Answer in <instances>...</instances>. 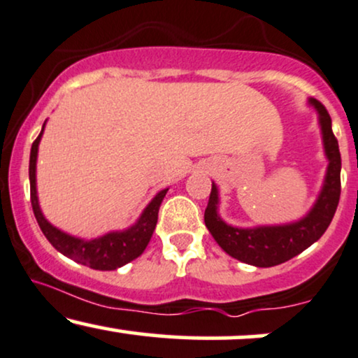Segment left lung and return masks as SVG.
I'll use <instances>...</instances> for the list:
<instances>
[{
    "label": "left lung",
    "mask_w": 358,
    "mask_h": 358,
    "mask_svg": "<svg viewBox=\"0 0 358 358\" xmlns=\"http://www.w3.org/2000/svg\"><path fill=\"white\" fill-rule=\"evenodd\" d=\"M308 105L317 111L322 145L329 165L320 193L305 217L280 225L234 227L223 220L218 213L220 192L217 183L212 182V193L205 210V225L223 252L243 264L266 268L296 257L325 234L337 210L340 200V170H342L338 141L331 131V120L325 106L315 98H308Z\"/></svg>",
    "instance_id": "8db88e82"
}]
</instances>
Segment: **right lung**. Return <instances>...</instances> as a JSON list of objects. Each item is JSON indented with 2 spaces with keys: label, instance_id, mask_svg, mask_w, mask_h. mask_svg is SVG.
Here are the masks:
<instances>
[{
  "label": "right lung",
  "instance_id": "add662e5",
  "mask_svg": "<svg viewBox=\"0 0 358 358\" xmlns=\"http://www.w3.org/2000/svg\"><path fill=\"white\" fill-rule=\"evenodd\" d=\"M43 123L41 133L31 145V153H29V188H31V206L34 217H36L38 225L45 234L48 242L63 253L64 257L78 262L81 265L90 266L93 270H116L120 266L130 264L145 252L146 245L152 238L155 227L158 222V210L165 198L168 188L158 192L153 200L145 206L138 220L131 227L124 230H115L108 234L98 236V238L85 240L80 236H73L66 231L59 230L46 220L40 208V200H38L36 190V162H38V146H40L43 131H45Z\"/></svg>",
  "mask_w": 358,
  "mask_h": 358
}]
</instances>
